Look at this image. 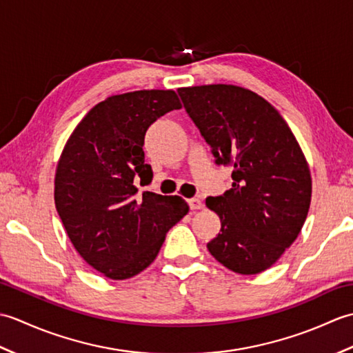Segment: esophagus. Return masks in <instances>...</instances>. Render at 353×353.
<instances>
[{"mask_svg": "<svg viewBox=\"0 0 353 353\" xmlns=\"http://www.w3.org/2000/svg\"><path fill=\"white\" fill-rule=\"evenodd\" d=\"M188 203H190L191 211H197V209L203 208V203H201V200H199V199H190Z\"/></svg>", "mask_w": 353, "mask_h": 353, "instance_id": "esophagus-1", "label": "esophagus"}]
</instances>
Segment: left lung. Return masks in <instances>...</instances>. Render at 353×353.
<instances>
[{
  "label": "left lung",
  "instance_id": "left-lung-1",
  "mask_svg": "<svg viewBox=\"0 0 353 353\" xmlns=\"http://www.w3.org/2000/svg\"><path fill=\"white\" fill-rule=\"evenodd\" d=\"M186 114L232 170V188L208 197L221 229L208 250L239 274L272 267L294 243L311 203V172L288 124L272 104L234 85L181 88Z\"/></svg>",
  "mask_w": 353,
  "mask_h": 353
}]
</instances>
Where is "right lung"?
<instances>
[{
    "label": "right lung",
    "mask_w": 353,
    "mask_h": 353,
    "mask_svg": "<svg viewBox=\"0 0 353 353\" xmlns=\"http://www.w3.org/2000/svg\"><path fill=\"white\" fill-rule=\"evenodd\" d=\"M182 104L174 91H134L99 103L74 129L57 163L54 203L72 245L109 279L137 276L156 259L167 232L188 214L179 196L148 192L145 132Z\"/></svg>",
    "instance_id": "add662e5"
}]
</instances>
